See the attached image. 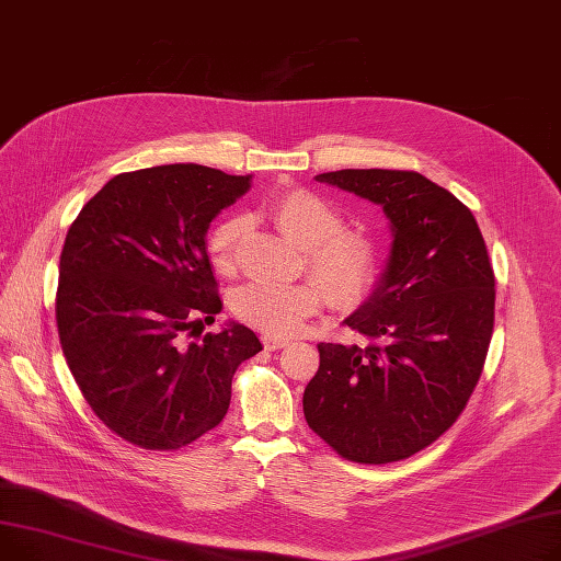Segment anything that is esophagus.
<instances>
[{
    "label": "esophagus",
    "mask_w": 561,
    "mask_h": 561,
    "mask_svg": "<svg viewBox=\"0 0 561 561\" xmlns=\"http://www.w3.org/2000/svg\"><path fill=\"white\" fill-rule=\"evenodd\" d=\"M262 344H265V348H267V351H278V348L289 346V342H287V340H278V337H272V335H265V337H262Z\"/></svg>",
    "instance_id": "1"
}]
</instances>
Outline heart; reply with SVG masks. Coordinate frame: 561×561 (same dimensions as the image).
<instances>
[{"label":"heart","mask_w":561,"mask_h":561,"mask_svg":"<svg viewBox=\"0 0 561 561\" xmlns=\"http://www.w3.org/2000/svg\"><path fill=\"white\" fill-rule=\"evenodd\" d=\"M272 217L283 233L304 249V265L327 291L310 278L289 285L253 283L236 294L233 308L242 321L257 331L289 337L299 333L304 321L323 306L325 294L335 306L357 301L376 278L378 249L362 230L342 228L337 208L308 190L280 194L272 206ZM242 233V217H228L210 230L206 249L219 274H230L238 267Z\"/></svg>","instance_id":"1"}]
</instances>
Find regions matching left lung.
<instances>
[{"mask_svg":"<svg viewBox=\"0 0 561 561\" xmlns=\"http://www.w3.org/2000/svg\"><path fill=\"white\" fill-rule=\"evenodd\" d=\"M314 179L380 206L391 247L369 299L344 319L378 342H321L304 414L342 457L399 462L439 439L478 385L496 304L489 253L473 213L416 172Z\"/></svg>","mask_w":561,"mask_h":561,"instance_id":"1","label":"left lung"}]
</instances>
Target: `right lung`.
Here are the masks:
<instances>
[{"instance_id":"1","label":"right lung","mask_w":561,"mask_h":561,"mask_svg":"<svg viewBox=\"0 0 561 561\" xmlns=\"http://www.w3.org/2000/svg\"><path fill=\"white\" fill-rule=\"evenodd\" d=\"M251 187L194 162L126 172L81 208L58 265L62 355L92 412L122 439L174 450L226 416L230 380L262 351L251 328L185 342L221 312L210 221Z\"/></svg>"}]
</instances>
